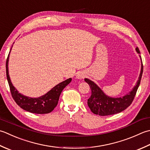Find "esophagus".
Returning a JSON list of instances; mask_svg holds the SVG:
<instances>
[{"mask_svg":"<svg viewBox=\"0 0 150 150\" xmlns=\"http://www.w3.org/2000/svg\"><path fill=\"white\" fill-rule=\"evenodd\" d=\"M77 77L78 79H83V78L84 77V75L83 74V73H78L77 75Z\"/></svg>","mask_w":150,"mask_h":150,"instance_id":"obj_1","label":"esophagus"}]
</instances>
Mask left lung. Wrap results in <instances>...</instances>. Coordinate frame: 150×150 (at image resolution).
<instances>
[{"mask_svg":"<svg viewBox=\"0 0 150 150\" xmlns=\"http://www.w3.org/2000/svg\"><path fill=\"white\" fill-rule=\"evenodd\" d=\"M136 51L140 53L139 49L137 47ZM140 58L141 57L140 56ZM142 60V58H141ZM143 73V64L142 62L141 70L137 84L129 93L122 98H113L105 95L98 85L88 79H84V81L89 84L92 90V94L88 99V105L92 112L99 116H108L119 113L126 109L133 102L139 88Z\"/></svg>","mask_w":150,"mask_h":150,"instance_id":"obj_1","label":"left lung"}]
</instances>
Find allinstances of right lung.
Listing matches in <instances>:
<instances>
[{"label":"right lung","instance_id":"obj_1","mask_svg":"<svg viewBox=\"0 0 150 150\" xmlns=\"http://www.w3.org/2000/svg\"><path fill=\"white\" fill-rule=\"evenodd\" d=\"M10 52H9L6 63V77L9 86H10L11 96H12L14 101L23 109L32 113L47 114L52 112L58 104L62 91L67 84L70 83V82L71 81V78L62 82L54 88H52L45 95L39 97L38 98H32L23 96L21 93H19L16 88L13 86L10 76H9L8 66Z\"/></svg>","mask_w":150,"mask_h":150}]
</instances>
